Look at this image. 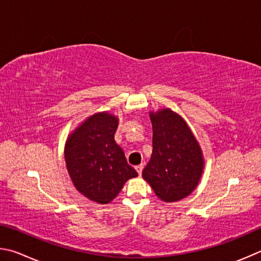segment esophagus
Masks as SVG:
<instances>
[{"label": "esophagus", "instance_id": "esophagus-1", "mask_svg": "<svg viewBox=\"0 0 261 261\" xmlns=\"http://www.w3.org/2000/svg\"><path fill=\"white\" fill-rule=\"evenodd\" d=\"M143 167H144V165H143V164H140V165H138V166H135V170H136V171H138V173H139V174H140V175H141V174H142Z\"/></svg>", "mask_w": 261, "mask_h": 261}]
</instances>
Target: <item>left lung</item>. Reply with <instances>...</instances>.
<instances>
[{
    "mask_svg": "<svg viewBox=\"0 0 261 261\" xmlns=\"http://www.w3.org/2000/svg\"><path fill=\"white\" fill-rule=\"evenodd\" d=\"M149 116L153 149L142 176L159 199L177 202L198 186L205 165L202 148L185 119L171 109L150 111Z\"/></svg>",
    "mask_w": 261,
    "mask_h": 261,
    "instance_id": "obj_1",
    "label": "left lung"
}]
</instances>
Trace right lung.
<instances>
[{
    "instance_id": "right-lung-1",
    "label": "right lung",
    "mask_w": 261,
    "mask_h": 261,
    "mask_svg": "<svg viewBox=\"0 0 261 261\" xmlns=\"http://www.w3.org/2000/svg\"><path fill=\"white\" fill-rule=\"evenodd\" d=\"M118 125L114 114L96 112L67 136L64 148L72 184L85 197L98 204H109L128 180L138 176L114 141Z\"/></svg>"
}]
</instances>
